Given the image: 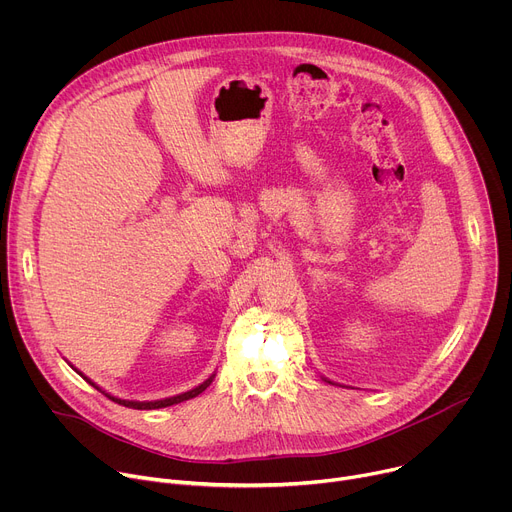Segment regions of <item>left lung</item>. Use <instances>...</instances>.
<instances>
[{"mask_svg":"<svg viewBox=\"0 0 512 512\" xmlns=\"http://www.w3.org/2000/svg\"><path fill=\"white\" fill-rule=\"evenodd\" d=\"M328 383H330V381H328Z\"/></svg>","mask_w":512,"mask_h":512,"instance_id":"obj_1","label":"left lung"}]
</instances>
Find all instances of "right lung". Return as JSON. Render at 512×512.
Wrapping results in <instances>:
<instances>
[{"instance_id":"right-lung-1","label":"right lung","mask_w":512,"mask_h":512,"mask_svg":"<svg viewBox=\"0 0 512 512\" xmlns=\"http://www.w3.org/2000/svg\"><path fill=\"white\" fill-rule=\"evenodd\" d=\"M81 375V373H79ZM89 385H93L97 391H101L93 381H89L85 375H81ZM212 379H214V375L210 377V379H206L202 385H198L196 389H192V391H186V393H182V395H176V397H170V399H162V401H125V399H117V397H113V395H109V393H105V391H101L105 397H109L111 401H115V403H119V405H125V407H131V409H160V407H170V405H176V403H182V401H188V399H192V397H196V395H200L210 383H212Z\"/></svg>"}]
</instances>
